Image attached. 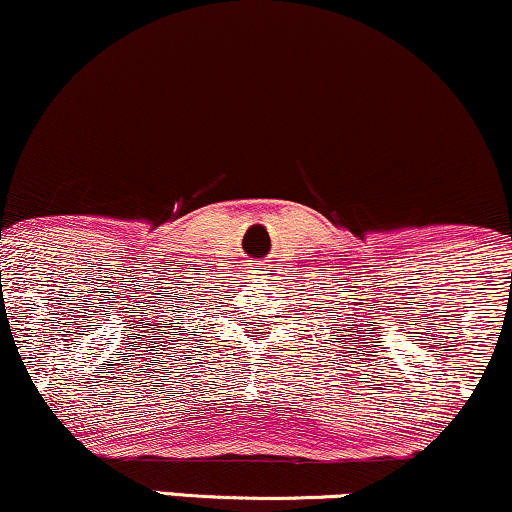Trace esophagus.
Masks as SVG:
<instances>
[{
    "instance_id": "obj_1",
    "label": "esophagus",
    "mask_w": 512,
    "mask_h": 512,
    "mask_svg": "<svg viewBox=\"0 0 512 512\" xmlns=\"http://www.w3.org/2000/svg\"><path fill=\"white\" fill-rule=\"evenodd\" d=\"M268 263H261V261H258V263H251V275H254V278H266V275H263V273H268Z\"/></svg>"
}]
</instances>
